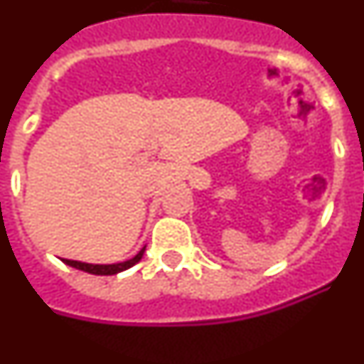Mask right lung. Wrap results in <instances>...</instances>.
Segmentation results:
<instances>
[{
	"mask_svg": "<svg viewBox=\"0 0 364 364\" xmlns=\"http://www.w3.org/2000/svg\"><path fill=\"white\" fill-rule=\"evenodd\" d=\"M144 252H146V246L129 260H124V262H117V264H89V262H80V260H69L62 259L67 266H73L76 269H82V272L92 273V275H117V273L125 272L129 269L131 266H134L136 262H140V259L144 257Z\"/></svg>",
	"mask_w": 364,
	"mask_h": 364,
	"instance_id": "1",
	"label": "right lung"
}]
</instances>
